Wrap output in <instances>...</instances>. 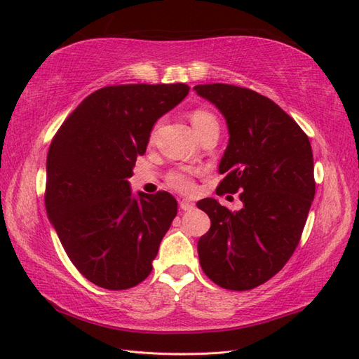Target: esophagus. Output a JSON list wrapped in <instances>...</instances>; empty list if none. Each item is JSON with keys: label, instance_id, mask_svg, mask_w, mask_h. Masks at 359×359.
<instances>
[{"label": "esophagus", "instance_id": "obj_1", "mask_svg": "<svg viewBox=\"0 0 359 359\" xmlns=\"http://www.w3.org/2000/svg\"><path fill=\"white\" fill-rule=\"evenodd\" d=\"M180 208L184 211H191L196 208V203L189 199H182L180 201Z\"/></svg>", "mask_w": 359, "mask_h": 359}]
</instances>
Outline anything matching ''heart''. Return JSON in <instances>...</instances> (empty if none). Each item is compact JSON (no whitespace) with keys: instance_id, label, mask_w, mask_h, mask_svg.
<instances>
[{"instance_id":"1","label":"heart","mask_w":359,"mask_h":359,"mask_svg":"<svg viewBox=\"0 0 359 359\" xmlns=\"http://www.w3.org/2000/svg\"><path fill=\"white\" fill-rule=\"evenodd\" d=\"M191 123L196 129V134L202 131V129L208 128L211 125H217V120L216 117L212 116L211 112L205 111V109H196L191 114ZM168 182H170V185L174 187L175 189H179V191H184V193H189L193 191L194 184L189 175L184 171H174L170 175H168Z\"/></svg>"}]
</instances>
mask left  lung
<instances>
[{
	"label": "left lung",
	"mask_w": 359,
	"mask_h": 359,
	"mask_svg": "<svg viewBox=\"0 0 359 359\" xmlns=\"http://www.w3.org/2000/svg\"><path fill=\"white\" fill-rule=\"evenodd\" d=\"M225 117L228 147L217 193H238L230 211L216 199L197 207L211 226L197 242L203 273L228 290H251L273 278L299 243L315 197L313 154L306 133L279 106L247 88L194 86Z\"/></svg>",
	"instance_id": "8db88e82"
}]
</instances>
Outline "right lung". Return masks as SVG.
Here are the masks:
<instances>
[{
    "mask_svg": "<svg viewBox=\"0 0 359 359\" xmlns=\"http://www.w3.org/2000/svg\"><path fill=\"white\" fill-rule=\"evenodd\" d=\"M189 86L118 85L83 100L53 137L46 162V211L77 270L108 290L148 278L177 215L166 191L133 194L128 179L156 121Z\"/></svg>",
    "mask_w": 359,
    "mask_h": 359,
    "instance_id": "1",
    "label": "right lung"
}]
</instances>
